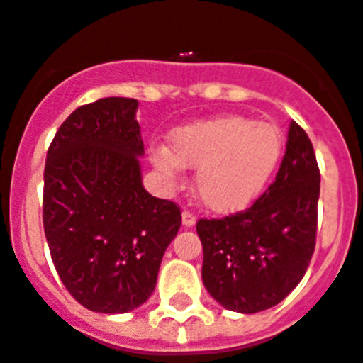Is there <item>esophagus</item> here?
Segmentation results:
<instances>
[{
	"label": "esophagus",
	"instance_id": "obj_1",
	"mask_svg": "<svg viewBox=\"0 0 363 363\" xmlns=\"http://www.w3.org/2000/svg\"><path fill=\"white\" fill-rule=\"evenodd\" d=\"M182 223H184L185 227H192L196 223V216L192 213H189V211H184V213H182Z\"/></svg>",
	"mask_w": 363,
	"mask_h": 363
}]
</instances>
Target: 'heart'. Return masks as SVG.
Wrapping results in <instances>:
<instances>
[{
	"label": "heart",
	"mask_w": 363,
	"mask_h": 363,
	"mask_svg": "<svg viewBox=\"0 0 363 363\" xmlns=\"http://www.w3.org/2000/svg\"><path fill=\"white\" fill-rule=\"evenodd\" d=\"M284 154V134L274 123L242 114L209 118L169 134V149L150 152L165 184L176 185L182 169L196 171V194L216 214H236L262 198Z\"/></svg>",
	"instance_id": "1"
}]
</instances>
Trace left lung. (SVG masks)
Returning a JSON list of instances; mask_svg holds the SVG:
<instances>
[{"instance_id":"1","label":"left lung","mask_w":363,"mask_h":363,"mask_svg":"<svg viewBox=\"0 0 363 363\" xmlns=\"http://www.w3.org/2000/svg\"><path fill=\"white\" fill-rule=\"evenodd\" d=\"M320 171L313 143L291 121L274 184L251 209L200 220L201 280L225 309L252 314L280 303L300 284L316 240Z\"/></svg>"}]
</instances>
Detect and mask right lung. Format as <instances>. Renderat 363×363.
Returning a JSON list of instances; mask_svg holds the SVG:
<instances>
[{
	"label": "right lung",
	"instance_id": "obj_1",
	"mask_svg": "<svg viewBox=\"0 0 363 363\" xmlns=\"http://www.w3.org/2000/svg\"><path fill=\"white\" fill-rule=\"evenodd\" d=\"M138 99L101 98L63 121L47 152L43 227L54 267L89 311L121 314L154 293L182 225L143 187Z\"/></svg>",
	"mask_w": 363,
	"mask_h": 363
}]
</instances>
